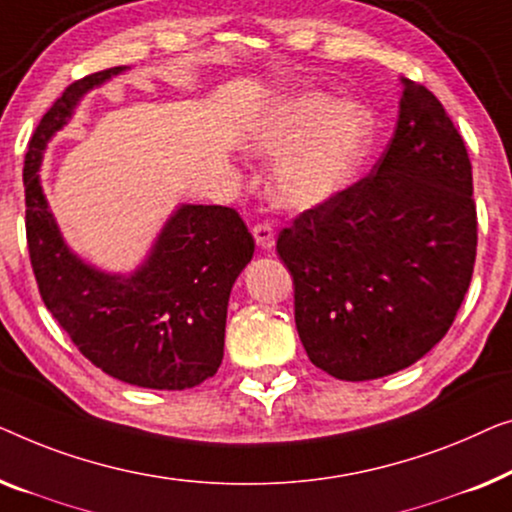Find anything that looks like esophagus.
Wrapping results in <instances>:
<instances>
[{
    "label": "esophagus",
    "instance_id": "obj_1",
    "mask_svg": "<svg viewBox=\"0 0 512 512\" xmlns=\"http://www.w3.org/2000/svg\"><path fill=\"white\" fill-rule=\"evenodd\" d=\"M253 239H255L259 250H271L273 243H276V234H273L271 225H255Z\"/></svg>",
    "mask_w": 512,
    "mask_h": 512
}]
</instances>
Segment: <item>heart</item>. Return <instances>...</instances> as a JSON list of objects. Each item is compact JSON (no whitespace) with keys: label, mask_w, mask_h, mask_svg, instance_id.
Segmentation results:
<instances>
[{"label":"heart","mask_w":512,"mask_h":512,"mask_svg":"<svg viewBox=\"0 0 512 512\" xmlns=\"http://www.w3.org/2000/svg\"><path fill=\"white\" fill-rule=\"evenodd\" d=\"M373 141V115L357 102L336 104L322 92H304L273 104L246 141L248 153L276 157L269 194L287 211H311L336 197Z\"/></svg>","instance_id":"heart-1"}]
</instances>
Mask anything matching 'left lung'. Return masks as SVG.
Instances as JSON below:
<instances>
[{"label":"left lung","mask_w":512,"mask_h":512,"mask_svg":"<svg viewBox=\"0 0 512 512\" xmlns=\"http://www.w3.org/2000/svg\"><path fill=\"white\" fill-rule=\"evenodd\" d=\"M401 88L397 129L371 176L301 213L276 246L308 357L350 383L427 355L473 276L469 153L424 85L401 78Z\"/></svg>","instance_id":"left-lung-1"}]
</instances>
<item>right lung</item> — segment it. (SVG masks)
Segmentation results:
<instances>
[{"instance_id":"1","label":"right lung","mask_w":512,"mask_h":512,"mask_svg":"<svg viewBox=\"0 0 512 512\" xmlns=\"http://www.w3.org/2000/svg\"><path fill=\"white\" fill-rule=\"evenodd\" d=\"M125 71L71 83L41 118L23 169L27 246L43 304L97 369L148 390H187L218 371L229 294L255 253L239 213L178 204L141 264L106 271L69 246L41 185L48 143L88 92Z\"/></svg>"}]
</instances>
